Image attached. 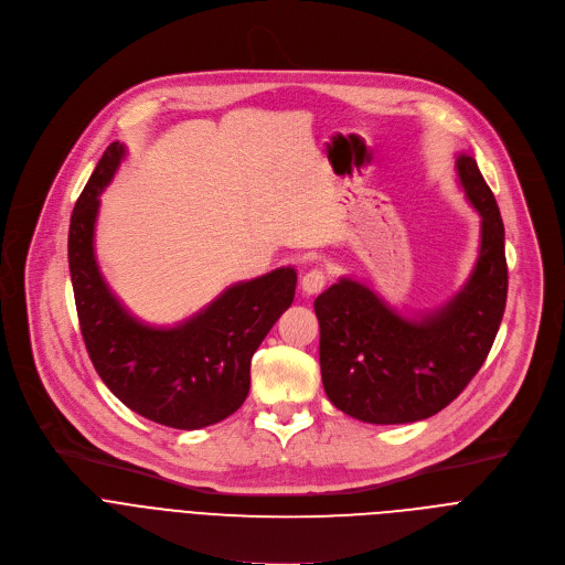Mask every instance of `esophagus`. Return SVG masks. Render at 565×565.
<instances>
[{"label": "esophagus", "mask_w": 565, "mask_h": 565, "mask_svg": "<svg viewBox=\"0 0 565 565\" xmlns=\"http://www.w3.org/2000/svg\"><path fill=\"white\" fill-rule=\"evenodd\" d=\"M324 286H327V273L319 270V268H312L301 277V292L308 295V297L321 292V290H324Z\"/></svg>", "instance_id": "34e87169"}]
</instances>
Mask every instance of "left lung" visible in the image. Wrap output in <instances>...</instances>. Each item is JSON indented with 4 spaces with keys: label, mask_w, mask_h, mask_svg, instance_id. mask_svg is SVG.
I'll return each instance as SVG.
<instances>
[{
    "label": "left lung",
    "mask_w": 565,
    "mask_h": 565,
    "mask_svg": "<svg viewBox=\"0 0 565 565\" xmlns=\"http://www.w3.org/2000/svg\"><path fill=\"white\" fill-rule=\"evenodd\" d=\"M480 214V250L467 284L440 308L402 317L366 284L342 277L315 299L321 382L333 405L371 425L443 412L486 362L508 299L505 227L476 160L456 158Z\"/></svg>",
    "instance_id": "obj_1"
}]
</instances>
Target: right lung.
Returning <instances> with one entry per match:
<instances>
[{
  "label": "right lung",
  "instance_id": "right-lung-1",
  "mask_svg": "<svg viewBox=\"0 0 565 565\" xmlns=\"http://www.w3.org/2000/svg\"><path fill=\"white\" fill-rule=\"evenodd\" d=\"M125 147L111 142L79 194L68 225V270L89 358L125 407L174 427L201 429L232 416L250 391V360L295 299L297 273L277 268L238 281L172 329L142 324L105 284L94 230L100 194Z\"/></svg>",
  "mask_w": 565,
  "mask_h": 565
}]
</instances>
